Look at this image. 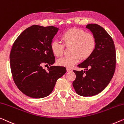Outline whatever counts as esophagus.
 I'll use <instances>...</instances> for the list:
<instances>
[{
	"mask_svg": "<svg viewBox=\"0 0 124 124\" xmlns=\"http://www.w3.org/2000/svg\"><path fill=\"white\" fill-rule=\"evenodd\" d=\"M72 70L71 69H70V68H67V72H72Z\"/></svg>",
	"mask_w": 124,
	"mask_h": 124,
	"instance_id": "34e87169",
	"label": "esophagus"
}]
</instances>
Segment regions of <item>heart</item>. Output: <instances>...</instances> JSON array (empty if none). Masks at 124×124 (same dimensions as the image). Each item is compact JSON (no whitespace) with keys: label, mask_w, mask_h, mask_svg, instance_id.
<instances>
[{"label":"heart","mask_w":124,"mask_h":124,"mask_svg":"<svg viewBox=\"0 0 124 124\" xmlns=\"http://www.w3.org/2000/svg\"><path fill=\"white\" fill-rule=\"evenodd\" d=\"M60 39L65 47H71L70 52L72 54L71 56L57 60V64L62 67H72L80 61L81 58L86 60L91 56L95 48L96 39L93 34L86 32L81 28H73L68 29L61 34ZM63 46L57 41L52 42L50 48L53 55L57 57L62 56Z\"/></svg>","instance_id":"b5f03b06"}]
</instances>
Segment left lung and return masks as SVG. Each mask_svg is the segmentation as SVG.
Returning <instances> with one entry per match:
<instances>
[{"mask_svg": "<svg viewBox=\"0 0 124 124\" xmlns=\"http://www.w3.org/2000/svg\"><path fill=\"white\" fill-rule=\"evenodd\" d=\"M96 39L95 50L91 56L79 64L84 70L73 72L76 75L73 86L78 95L92 96L101 92L113 77L116 66V51L114 41L100 25L89 24L86 27Z\"/></svg>", "mask_w": 124, "mask_h": 124, "instance_id": "left-lung-1", "label": "left lung"}]
</instances>
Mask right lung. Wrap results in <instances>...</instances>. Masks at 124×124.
<instances>
[{
    "label": "right lung",
    "mask_w": 124,
    "mask_h": 124,
    "mask_svg": "<svg viewBox=\"0 0 124 124\" xmlns=\"http://www.w3.org/2000/svg\"><path fill=\"white\" fill-rule=\"evenodd\" d=\"M59 29L33 25L16 38L10 54L11 72L15 84L25 95L35 99L48 96L66 68L52 66L55 57L51 43ZM43 65H51L47 71Z\"/></svg>",
    "instance_id": "add662e5"
}]
</instances>
